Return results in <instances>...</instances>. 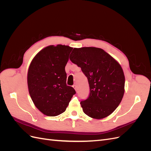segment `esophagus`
Wrapping results in <instances>:
<instances>
[{"label": "esophagus", "instance_id": "esophagus-1", "mask_svg": "<svg viewBox=\"0 0 151 151\" xmlns=\"http://www.w3.org/2000/svg\"><path fill=\"white\" fill-rule=\"evenodd\" d=\"M73 88H74V89L77 91V86H76V84L73 85Z\"/></svg>", "mask_w": 151, "mask_h": 151}]
</instances>
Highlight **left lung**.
Masks as SVG:
<instances>
[{
	"label": "left lung",
	"mask_w": 151,
	"mask_h": 151,
	"mask_svg": "<svg viewBox=\"0 0 151 151\" xmlns=\"http://www.w3.org/2000/svg\"><path fill=\"white\" fill-rule=\"evenodd\" d=\"M72 63L81 68L89 85V97L81 101L88 116L101 119L111 114L124 94L125 76L121 65L101 48H74L70 55Z\"/></svg>",
	"instance_id": "8db88e82"
}]
</instances>
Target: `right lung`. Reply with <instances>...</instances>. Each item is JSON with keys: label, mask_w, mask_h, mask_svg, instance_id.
Listing matches in <instances>:
<instances>
[{"label": "right lung", "mask_w": 151, "mask_h": 151, "mask_svg": "<svg viewBox=\"0 0 151 151\" xmlns=\"http://www.w3.org/2000/svg\"><path fill=\"white\" fill-rule=\"evenodd\" d=\"M72 47H47L31 61L28 72L29 93L35 106L44 115L57 116L65 111L76 91L67 86L65 67Z\"/></svg>", "instance_id": "1"}]
</instances>
